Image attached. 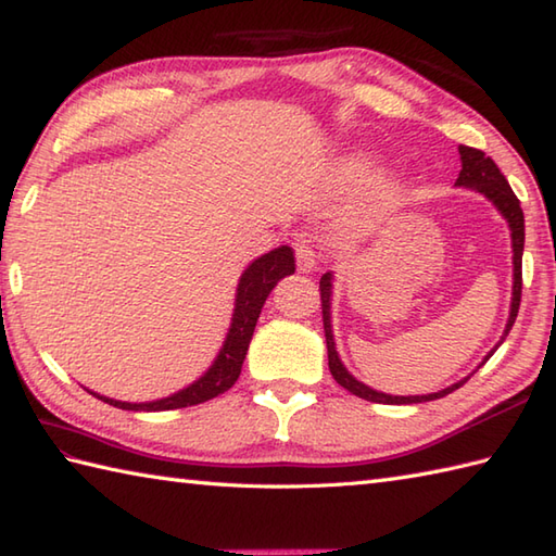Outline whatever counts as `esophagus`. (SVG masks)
Masks as SVG:
<instances>
[{"mask_svg": "<svg viewBox=\"0 0 556 556\" xmlns=\"http://www.w3.org/2000/svg\"><path fill=\"white\" fill-rule=\"evenodd\" d=\"M296 269L301 271V275H308V271L315 269V253L305 241L296 243Z\"/></svg>", "mask_w": 556, "mask_h": 556, "instance_id": "1", "label": "esophagus"}]
</instances>
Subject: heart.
Wrapping results in <instances>:
<instances>
[{"instance_id": "obj_1", "label": "heart", "mask_w": 556, "mask_h": 556, "mask_svg": "<svg viewBox=\"0 0 556 556\" xmlns=\"http://www.w3.org/2000/svg\"><path fill=\"white\" fill-rule=\"evenodd\" d=\"M375 176H377V162L368 155H351L344 162V167H341V179L353 188H368L375 181ZM404 195H406L404 186L399 181H384L380 188H377L370 212L375 217L389 215V212L401 205Z\"/></svg>"}]
</instances>
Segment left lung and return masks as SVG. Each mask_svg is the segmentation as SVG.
Wrapping results in <instances>:
<instances>
[{
	"label": "left lung",
	"mask_w": 556,
	"mask_h": 556,
	"mask_svg": "<svg viewBox=\"0 0 556 556\" xmlns=\"http://www.w3.org/2000/svg\"><path fill=\"white\" fill-rule=\"evenodd\" d=\"M458 155H460V172H458V179L454 186L458 188H468V191H476L480 195H485L490 203L497 207L500 215L509 224V231H511V253H514V285H511V305H509V317H506V325H504V332L500 337L497 344H494L492 351H488V356L482 358L480 365H485L492 353L497 351L506 334H509V329L516 323V315H518V305H521V257H523V243H526V224H523V210L521 203H518V198L514 195L509 181L504 179V174L500 172L497 164H494L485 152L476 150V148H468V146H458ZM320 293H323V320H325V339H327V358H329V372H332L334 380L349 389L351 394H356L365 401H372V404H422V401H434V399H442L446 394H452L454 389H458L466 380H470V375H473L478 368L466 375L464 380H458L454 384H448L440 392H432V394H416V396H394V394H384V392H377V389L368 387L365 382H361L356 375H351L346 370V365L341 363L339 358V351H337V341H334V327H332V296H334V271H325L323 279H320Z\"/></svg>",
	"instance_id": "obj_1"
}]
</instances>
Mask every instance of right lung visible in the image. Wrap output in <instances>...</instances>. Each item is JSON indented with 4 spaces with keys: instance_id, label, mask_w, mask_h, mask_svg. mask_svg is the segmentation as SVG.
I'll list each match as a JSON object with an SVG mask.
<instances>
[{
    "instance_id": "add662e5",
    "label": "right lung",
    "mask_w": 556,
    "mask_h": 556,
    "mask_svg": "<svg viewBox=\"0 0 556 556\" xmlns=\"http://www.w3.org/2000/svg\"><path fill=\"white\" fill-rule=\"evenodd\" d=\"M293 271H296V265H293V253L289 245L271 248L269 253L255 257L253 263L241 271L239 285H236L231 325L227 329V337L222 341L219 353L198 380L179 389V392L155 399V401H119V399L102 396L98 392H90V389L88 392L110 406L124 408V410H148V413L195 406V404H203V401L224 394L227 389H231L236 380H239L241 365L245 361L248 346H251L257 317H260V311H263L267 296L281 279L293 275Z\"/></svg>"
}]
</instances>
